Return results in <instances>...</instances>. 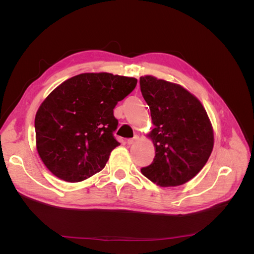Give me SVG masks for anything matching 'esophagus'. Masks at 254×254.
I'll list each match as a JSON object with an SVG mask.
<instances>
[{
    "mask_svg": "<svg viewBox=\"0 0 254 254\" xmlns=\"http://www.w3.org/2000/svg\"><path fill=\"white\" fill-rule=\"evenodd\" d=\"M137 139H139V136H134V137H132V139H128L127 140V143L129 144V145H132V144H134L136 141H137Z\"/></svg>",
    "mask_w": 254,
    "mask_h": 254,
    "instance_id": "obj_1",
    "label": "esophagus"
}]
</instances>
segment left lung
Masks as SVG:
<instances>
[{"label": "left lung", "mask_w": 254, "mask_h": 254, "mask_svg": "<svg viewBox=\"0 0 254 254\" xmlns=\"http://www.w3.org/2000/svg\"><path fill=\"white\" fill-rule=\"evenodd\" d=\"M142 95L155 128L147 135L156 156L142 174L160 187H177L202 170L214 145L212 124L199 99L181 87L153 76L140 78Z\"/></svg>", "instance_id": "obj_1"}]
</instances>
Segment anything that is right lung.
<instances>
[{
    "mask_svg": "<svg viewBox=\"0 0 254 254\" xmlns=\"http://www.w3.org/2000/svg\"><path fill=\"white\" fill-rule=\"evenodd\" d=\"M137 80L110 73H83L64 81L40 105L36 146L44 165L59 179L80 182L101 172L120 145L113 109Z\"/></svg>",
    "mask_w": 254,
    "mask_h": 254,
    "instance_id": "obj_1",
    "label": "right lung"
}]
</instances>
